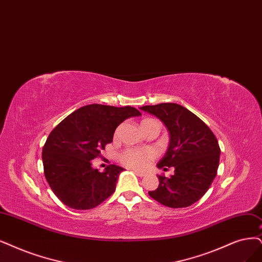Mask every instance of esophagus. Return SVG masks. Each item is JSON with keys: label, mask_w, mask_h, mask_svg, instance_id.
Instances as JSON below:
<instances>
[{"label": "esophagus", "mask_w": 262, "mask_h": 262, "mask_svg": "<svg viewBox=\"0 0 262 262\" xmlns=\"http://www.w3.org/2000/svg\"><path fill=\"white\" fill-rule=\"evenodd\" d=\"M133 170H134V172L136 173V175H138L139 177L146 176V172H144V171H141V170H138V169H133Z\"/></svg>", "instance_id": "1"}]
</instances>
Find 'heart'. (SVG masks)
<instances>
[{
    "label": "heart",
    "instance_id": "b5f03b06",
    "mask_svg": "<svg viewBox=\"0 0 262 262\" xmlns=\"http://www.w3.org/2000/svg\"><path fill=\"white\" fill-rule=\"evenodd\" d=\"M154 157H156V152L150 149H146V150L128 149L122 154L121 160L125 165L141 169V168L147 167L149 165V163L151 162V160L154 159Z\"/></svg>",
    "mask_w": 262,
    "mask_h": 262
}]
</instances>
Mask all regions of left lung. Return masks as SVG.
<instances>
[{
  "label": "left lung",
  "mask_w": 262,
  "mask_h": 262,
  "mask_svg": "<svg viewBox=\"0 0 262 262\" xmlns=\"http://www.w3.org/2000/svg\"><path fill=\"white\" fill-rule=\"evenodd\" d=\"M169 133L168 149L158 167L175 168L169 178L158 175L159 187L149 195L161 204L182 208L194 204L209 189L219 166L220 148L208 126L185 106L177 103L143 105Z\"/></svg>",
  "instance_id": "1"
}]
</instances>
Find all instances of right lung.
<instances>
[{
    "instance_id": "obj_1",
    "label": "right lung",
    "mask_w": 262,
    "mask_h": 262,
    "mask_svg": "<svg viewBox=\"0 0 262 262\" xmlns=\"http://www.w3.org/2000/svg\"><path fill=\"white\" fill-rule=\"evenodd\" d=\"M141 113L133 106L89 104L58 124L48 136L42 153L44 175L55 195L73 209L98 206L115 191L121 166L102 172L93 160L113 140L118 126Z\"/></svg>"
}]
</instances>
